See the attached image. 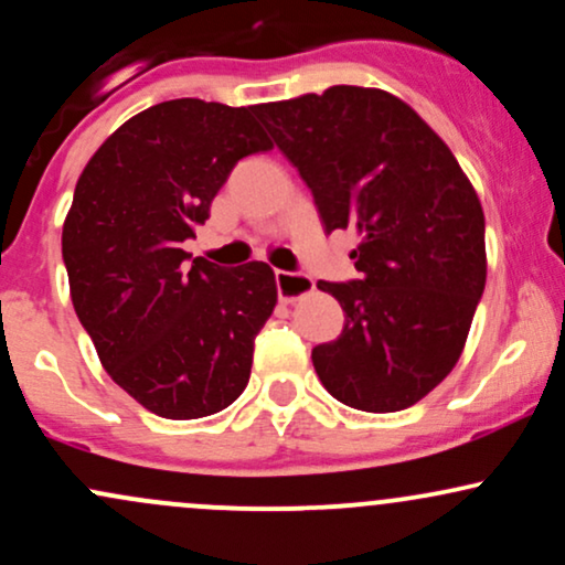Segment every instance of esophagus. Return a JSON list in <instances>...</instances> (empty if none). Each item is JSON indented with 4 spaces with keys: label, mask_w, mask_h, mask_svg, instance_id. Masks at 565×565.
<instances>
[{
    "label": "esophagus",
    "mask_w": 565,
    "mask_h": 565,
    "mask_svg": "<svg viewBox=\"0 0 565 565\" xmlns=\"http://www.w3.org/2000/svg\"><path fill=\"white\" fill-rule=\"evenodd\" d=\"M276 287L281 302H295L313 291V278L305 274H289V270H276Z\"/></svg>",
    "instance_id": "1"
}]
</instances>
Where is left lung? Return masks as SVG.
Segmentation results:
<instances>
[{
  "label": "left lung",
  "instance_id": "left-lung-1",
  "mask_svg": "<svg viewBox=\"0 0 565 565\" xmlns=\"http://www.w3.org/2000/svg\"><path fill=\"white\" fill-rule=\"evenodd\" d=\"M313 191L327 233L355 228L359 281H319L345 327L313 366L345 406H414L462 355L486 287V220L444 140L401 97L337 84L252 106Z\"/></svg>",
  "mask_w": 565,
  "mask_h": 565
}]
</instances>
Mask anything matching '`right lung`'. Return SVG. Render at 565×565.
<instances>
[{
	"label": "right lung",
	"mask_w": 565,
	"mask_h": 565,
	"mask_svg": "<svg viewBox=\"0 0 565 565\" xmlns=\"http://www.w3.org/2000/svg\"><path fill=\"white\" fill-rule=\"evenodd\" d=\"M270 148L252 106L180 97L127 119L76 180L63 223L71 302L103 369L159 417H210L249 382L274 270L188 265L183 242L236 161Z\"/></svg>",
	"instance_id": "add662e5"
}]
</instances>
